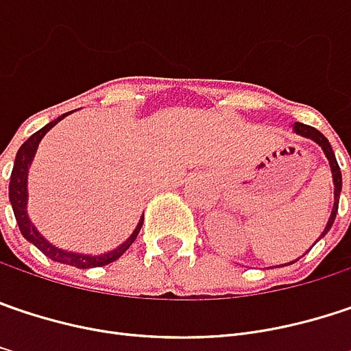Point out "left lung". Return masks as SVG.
I'll use <instances>...</instances> for the list:
<instances>
[{"label": "left lung", "instance_id": "1", "mask_svg": "<svg viewBox=\"0 0 351 351\" xmlns=\"http://www.w3.org/2000/svg\"><path fill=\"white\" fill-rule=\"evenodd\" d=\"M294 131L302 136H306V138H312V141H316L319 147H322V151L326 153L328 156V160H330V167H332V176H334V208H332V215H330V220H328V224H326V230H324V234L332 228V224H334V218H336V213H338V202H340V193H341V173H340V165H338V160H336V155H334V151H332V145L328 143V138L324 136V134L319 133L318 129H314V127H310V125H304V123H296L294 125ZM322 234V237H324Z\"/></svg>", "mask_w": 351, "mask_h": 351}]
</instances>
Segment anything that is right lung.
<instances>
[{
	"instance_id": "add662e5",
	"label": "right lung",
	"mask_w": 351,
	"mask_h": 351,
	"mask_svg": "<svg viewBox=\"0 0 351 351\" xmlns=\"http://www.w3.org/2000/svg\"><path fill=\"white\" fill-rule=\"evenodd\" d=\"M67 114V113H65ZM65 114H61L59 119L51 121L49 125H45L43 129H39L37 133H33L23 145L21 149L17 151V156H15V165H13V171H11V180H10V202L13 206V215H15V220H17V226L21 230V234L27 238L32 242L33 246H37L45 256H49L55 262H61V264H69V266H75V268H97V266H107L114 262L117 258H121L129 246L136 240V234L143 226V218L141 222L136 224L134 232L131 237L127 238L125 244H121L119 248L111 250L109 254H103V256H89V254H77V252H65L61 248H55L53 244H49L45 238L41 237L35 226L32 224V220L27 218V213H25V204H27V169L32 165V158L37 151V145L39 141L45 136V133L53 129Z\"/></svg>"
}]
</instances>
